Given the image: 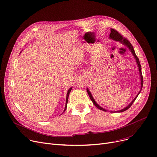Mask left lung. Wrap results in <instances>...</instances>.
<instances>
[{"label":"left lung","instance_id":"obj_1","mask_svg":"<svg viewBox=\"0 0 157 157\" xmlns=\"http://www.w3.org/2000/svg\"><path fill=\"white\" fill-rule=\"evenodd\" d=\"M109 38L112 40H114V41H119V43H121V44L124 45V46H126L127 48H128V49L129 50V51L131 52V54H132V56H134V59L136 60V64H137V66L138 67V71H139V75L140 76V85H141V88H140V90L139 91V92L138 93L137 95L136 96V97L132 100V101L129 104V105L128 106H126V107H124V109H121V110H117V111H109L110 112H124V111H126V110H128L129 108H130V107L131 106L132 104L133 103V102L135 101V100L136 99V98L138 97V96L139 95V94L140 93V92L141 91V90H142V88H143V76H142V72H141V64H140V60H139V59L138 57H137V56L136 55V53L134 52V48L132 47V45H131V44L129 42V41L127 39L123 38L121 34H119L117 31L116 30H115L114 29H112L111 28L110 29V36H109ZM86 90H87V92L88 93L89 95V97L91 99V100L92 101L93 103L95 105L98 109L101 110H103V111H105V112H107L108 111V110L105 109L103 108L102 107L100 106L97 103V101L95 100V99H94V98L93 97V95H91V93L90 92V91L89 90V89L88 88H86ZM109 112V111H108Z\"/></svg>","mask_w":157,"mask_h":157}]
</instances>
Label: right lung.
Wrapping results in <instances>:
<instances>
[{
  "mask_svg": "<svg viewBox=\"0 0 157 157\" xmlns=\"http://www.w3.org/2000/svg\"><path fill=\"white\" fill-rule=\"evenodd\" d=\"M21 52H22V50H21ZM21 52H20V53H21ZM72 88V87H71V88L68 90V91H67V95H66V105H65V109H64V112H65V110H66V109H67V102H68V98H69V93H70V92H71V91Z\"/></svg>",
  "mask_w": 157,
  "mask_h": 157,
  "instance_id": "right-lung-1",
  "label": "right lung"
}]
</instances>
